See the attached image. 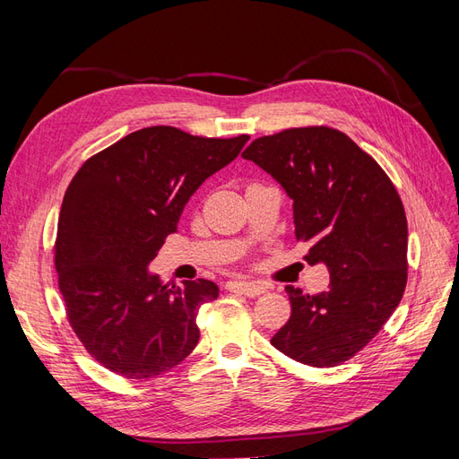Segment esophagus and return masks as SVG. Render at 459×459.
<instances>
[{"label":"esophagus","mask_w":459,"mask_h":459,"mask_svg":"<svg viewBox=\"0 0 459 459\" xmlns=\"http://www.w3.org/2000/svg\"><path fill=\"white\" fill-rule=\"evenodd\" d=\"M226 289L230 293H239L245 297H260L266 293V287H262L258 283H248V281H230Z\"/></svg>","instance_id":"esophagus-1"}]
</instances>
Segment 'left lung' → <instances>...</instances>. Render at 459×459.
Returning a JSON list of instances; mask_svg holds the SVG:
<instances>
[{
	"mask_svg": "<svg viewBox=\"0 0 459 459\" xmlns=\"http://www.w3.org/2000/svg\"><path fill=\"white\" fill-rule=\"evenodd\" d=\"M243 159L283 186L293 199L297 239L308 247L304 260L329 270L324 293L285 287L290 317L272 344L300 364L335 368L377 335L404 295V204L375 159L335 128L264 135Z\"/></svg>",
	"mask_w": 459,
	"mask_h": 459,
	"instance_id": "left-lung-1",
	"label": "left lung"
}]
</instances>
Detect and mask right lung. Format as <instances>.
Masks as SVG:
<instances>
[{
  "label": "right lung",
  "mask_w": 459,
  "mask_h": 459,
  "mask_svg": "<svg viewBox=\"0 0 459 459\" xmlns=\"http://www.w3.org/2000/svg\"><path fill=\"white\" fill-rule=\"evenodd\" d=\"M248 135L201 137L149 126L95 152L68 186L53 247L66 319L95 362L126 379L162 375L199 342L208 280L147 272L189 197L239 155Z\"/></svg>",
  "instance_id": "right-lung-1"
}]
</instances>
